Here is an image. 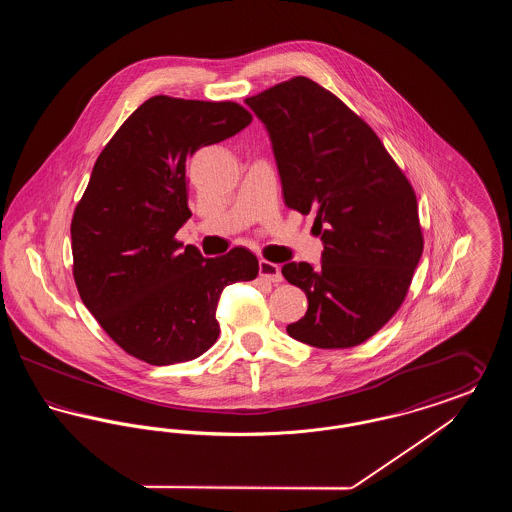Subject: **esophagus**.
<instances>
[{"label":"esophagus","mask_w":512,"mask_h":512,"mask_svg":"<svg viewBox=\"0 0 512 512\" xmlns=\"http://www.w3.org/2000/svg\"><path fill=\"white\" fill-rule=\"evenodd\" d=\"M259 276L261 278H265L268 282H282V272H280V268L278 265H274V263H270V261H259Z\"/></svg>","instance_id":"1"}]
</instances>
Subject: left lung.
Returning a JSON list of instances; mask_svg holds the SVG:
<instances>
[{
	"instance_id": "obj_1",
	"label": "left lung",
	"mask_w": 512,
	"mask_h": 512,
	"mask_svg": "<svg viewBox=\"0 0 512 512\" xmlns=\"http://www.w3.org/2000/svg\"><path fill=\"white\" fill-rule=\"evenodd\" d=\"M245 105L267 128L286 205L315 215L324 245L320 267H282L309 299L286 330L320 349L359 345L395 315L420 261L413 188L374 130L305 76Z\"/></svg>"
}]
</instances>
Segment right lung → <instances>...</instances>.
I'll list each match as a JSON object with an SVG mask.
<instances>
[{"label": "right lung", "mask_w": 512, "mask_h": 512, "mask_svg": "<svg viewBox=\"0 0 512 512\" xmlns=\"http://www.w3.org/2000/svg\"><path fill=\"white\" fill-rule=\"evenodd\" d=\"M249 122L232 101L149 98L99 153L74 209L78 293L109 338L149 365L205 353L219 338L222 290L259 274L245 247L209 259L174 240L192 217L188 159Z\"/></svg>", "instance_id": "obj_1"}]
</instances>
